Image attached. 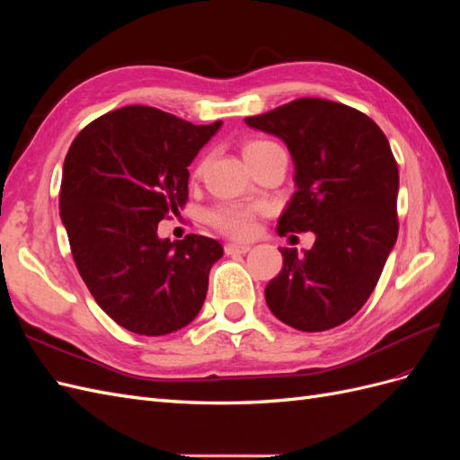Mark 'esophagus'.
I'll list each match as a JSON object with an SVG mask.
<instances>
[{
    "mask_svg": "<svg viewBox=\"0 0 460 460\" xmlns=\"http://www.w3.org/2000/svg\"><path fill=\"white\" fill-rule=\"evenodd\" d=\"M249 249H252V245H247V243H235V242H230V243H226L225 245V252H226V255H235V253H247Z\"/></svg>",
    "mask_w": 460,
    "mask_h": 460,
    "instance_id": "esophagus-1",
    "label": "esophagus"
}]
</instances>
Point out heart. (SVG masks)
<instances>
[{"instance_id":"obj_1","label":"heart","mask_w":460,"mask_h":460,"mask_svg":"<svg viewBox=\"0 0 460 460\" xmlns=\"http://www.w3.org/2000/svg\"><path fill=\"white\" fill-rule=\"evenodd\" d=\"M274 146L267 140H252L243 146V157L245 161L252 159L253 155L264 147ZM203 172V161L196 164L193 169V178H199ZM208 222L218 232L230 235V238L245 240L252 238L255 234V222H257V207L249 203H222L217 205L211 213H208Z\"/></svg>"}]
</instances>
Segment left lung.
I'll return each instance as SVG.
<instances>
[{"label": "left lung", "mask_w": 460, "mask_h": 460, "mask_svg": "<svg viewBox=\"0 0 460 460\" xmlns=\"http://www.w3.org/2000/svg\"><path fill=\"white\" fill-rule=\"evenodd\" d=\"M249 127L286 142L297 191L278 234L314 232L313 249H280L282 270L264 289L269 309L301 332L347 323L368 301L395 245L399 169L385 134L360 111L301 97Z\"/></svg>", "instance_id": "left-lung-1"}]
</instances>
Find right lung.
I'll return each instance as SVG.
<instances>
[{"label": "right lung", "instance_id": "right-lung-1", "mask_svg": "<svg viewBox=\"0 0 460 460\" xmlns=\"http://www.w3.org/2000/svg\"><path fill=\"white\" fill-rule=\"evenodd\" d=\"M128 105L92 120L68 147L61 220L82 280L122 328L164 336L190 324L222 245L205 235L159 240L188 201V166L220 128Z\"/></svg>", "mask_w": 460, "mask_h": 460}]
</instances>
